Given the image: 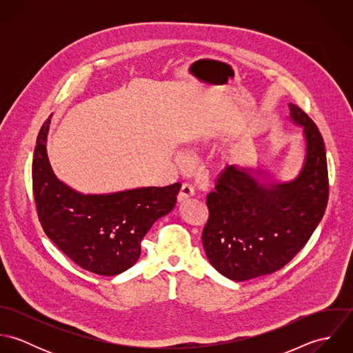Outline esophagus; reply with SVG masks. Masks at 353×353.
Here are the masks:
<instances>
[{"label":"esophagus","instance_id":"esophagus-1","mask_svg":"<svg viewBox=\"0 0 353 353\" xmlns=\"http://www.w3.org/2000/svg\"><path fill=\"white\" fill-rule=\"evenodd\" d=\"M194 196V190H193V188L190 186V185H188V183H183L182 185V188H181V190H179V193H178V202L179 203H182V202L188 201L189 199H192Z\"/></svg>","mask_w":353,"mask_h":353}]
</instances>
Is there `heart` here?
I'll return each instance as SVG.
<instances>
[{
	"instance_id": "b5f03b06",
	"label": "heart",
	"mask_w": 353,
	"mask_h": 353,
	"mask_svg": "<svg viewBox=\"0 0 353 353\" xmlns=\"http://www.w3.org/2000/svg\"><path fill=\"white\" fill-rule=\"evenodd\" d=\"M238 163V154L235 152H224L217 156L214 160V168L217 171H224L227 168H232Z\"/></svg>"
}]
</instances>
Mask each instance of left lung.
<instances>
[{
	"label": "left lung",
	"instance_id": "left-lung-1",
	"mask_svg": "<svg viewBox=\"0 0 353 353\" xmlns=\"http://www.w3.org/2000/svg\"><path fill=\"white\" fill-rule=\"evenodd\" d=\"M303 129L304 161L295 179L276 182L261 167L227 168L206 197L202 245L210 265L234 281L270 274L288 263L322 220L329 197L323 139L311 118L290 103Z\"/></svg>",
	"mask_w": 353,
	"mask_h": 353
}]
</instances>
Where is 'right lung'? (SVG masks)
I'll list each match as a JSON object with an SVG mask.
<instances>
[{
	"instance_id": "add662e5",
	"label": "right lung",
	"mask_w": 353,
	"mask_h": 353,
	"mask_svg": "<svg viewBox=\"0 0 353 353\" xmlns=\"http://www.w3.org/2000/svg\"><path fill=\"white\" fill-rule=\"evenodd\" d=\"M50 118L34 152L32 188L39 221L54 245L80 268L115 276L132 268L153 223L168 214L181 183L108 194H83L59 181L48 156Z\"/></svg>"
}]
</instances>
